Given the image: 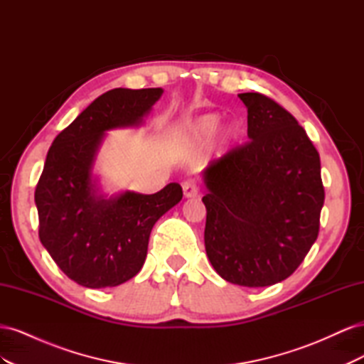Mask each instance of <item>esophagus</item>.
Segmentation results:
<instances>
[{
    "instance_id": "obj_1",
    "label": "esophagus",
    "mask_w": 364,
    "mask_h": 364,
    "mask_svg": "<svg viewBox=\"0 0 364 364\" xmlns=\"http://www.w3.org/2000/svg\"><path fill=\"white\" fill-rule=\"evenodd\" d=\"M182 190L185 197H196L199 194V186H197V182L194 179H188L182 183Z\"/></svg>"
}]
</instances>
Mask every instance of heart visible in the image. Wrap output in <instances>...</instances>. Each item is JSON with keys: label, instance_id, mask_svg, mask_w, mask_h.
<instances>
[{"label": "heart", "instance_id": "obj_1", "mask_svg": "<svg viewBox=\"0 0 364 364\" xmlns=\"http://www.w3.org/2000/svg\"><path fill=\"white\" fill-rule=\"evenodd\" d=\"M217 124H218V117L217 115H213V114L203 115L199 119H196L194 123L188 127V136L194 142H205L209 136L214 134L215 129H217ZM237 135H238L237 129L235 127H229V129H226V132L222 135V139H220V142H222L223 146H226Z\"/></svg>", "mask_w": 364, "mask_h": 364}]
</instances>
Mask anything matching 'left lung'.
<instances>
[{"label": "left lung", "mask_w": 364, "mask_h": 364, "mask_svg": "<svg viewBox=\"0 0 364 364\" xmlns=\"http://www.w3.org/2000/svg\"><path fill=\"white\" fill-rule=\"evenodd\" d=\"M238 97L250 141L203 171L205 249L228 282L267 287L299 267L318 235L321 158L277 102L259 92Z\"/></svg>", "instance_id": "left-lung-1"}]
</instances>
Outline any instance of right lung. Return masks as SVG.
I'll list each match as a JSON object with an SVG mask.
<instances>
[{
    "label": "right lung",
    "mask_w": 364,
    "mask_h": 364,
    "mask_svg": "<svg viewBox=\"0 0 364 364\" xmlns=\"http://www.w3.org/2000/svg\"><path fill=\"white\" fill-rule=\"evenodd\" d=\"M161 87H115L53 141L36 185L39 238L59 269L87 289L117 287L141 270L151 228L182 199L179 183L155 194L98 193L92 167L107 130L136 127Z\"/></svg>",
    "instance_id": "obj_1"
}]
</instances>
